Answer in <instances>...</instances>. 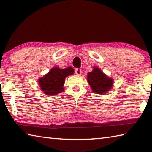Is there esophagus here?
Returning <instances> with one entry per match:
<instances>
[{"label":"esophagus","instance_id":"obj_1","mask_svg":"<svg viewBox=\"0 0 152 152\" xmlns=\"http://www.w3.org/2000/svg\"><path fill=\"white\" fill-rule=\"evenodd\" d=\"M75 73H76V75H78V76H80V75L81 73H82V70H81V69H80V68H77L76 70H75Z\"/></svg>","mask_w":152,"mask_h":152}]
</instances>
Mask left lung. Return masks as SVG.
<instances>
[{
  "label": "left lung",
  "instance_id": "8db88e82",
  "mask_svg": "<svg viewBox=\"0 0 152 152\" xmlns=\"http://www.w3.org/2000/svg\"><path fill=\"white\" fill-rule=\"evenodd\" d=\"M87 82L92 91L99 94H104L112 88L113 79L106 75L99 67L94 66L92 71L87 74Z\"/></svg>",
  "mask_w": 152,
  "mask_h": 152
}]
</instances>
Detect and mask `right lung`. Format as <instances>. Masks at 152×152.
Listing matches in <instances>:
<instances>
[{"mask_svg": "<svg viewBox=\"0 0 152 152\" xmlns=\"http://www.w3.org/2000/svg\"><path fill=\"white\" fill-rule=\"evenodd\" d=\"M74 73V70L72 67L64 69L53 67L48 73L38 79V84L45 94L53 96L64 91L66 78Z\"/></svg>", "mask_w": 152, "mask_h": 152, "instance_id": "1", "label": "right lung"}]
</instances>
